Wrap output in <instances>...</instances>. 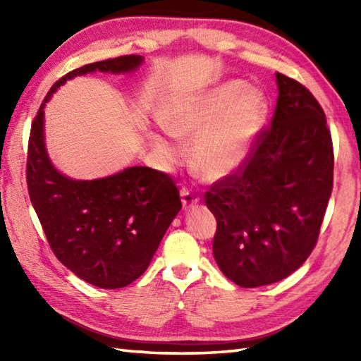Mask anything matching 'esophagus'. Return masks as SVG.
<instances>
[{"label": "esophagus", "instance_id": "1", "mask_svg": "<svg viewBox=\"0 0 361 361\" xmlns=\"http://www.w3.org/2000/svg\"><path fill=\"white\" fill-rule=\"evenodd\" d=\"M200 200V197L194 194L192 190L188 188H181V202H183V208L185 209H192L194 206Z\"/></svg>", "mask_w": 361, "mask_h": 361}]
</instances>
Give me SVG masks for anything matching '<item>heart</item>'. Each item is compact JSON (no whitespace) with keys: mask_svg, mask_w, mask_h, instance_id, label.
Wrapping results in <instances>:
<instances>
[{"mask_svg":"<svg viewBox=\"0 0 361 361\" xmlns=\"http://www.w3.org/2000/svg\"><path fill=\"white\" fill-rule=\"evenodd\" d=\"M268 116L262 91L248 88L243 80H229L192 99L167 114L164 126L176 137H195L192 163L203 178L220 180L240 169ZM157 147L169 161L181 152L155 137Z\"/></svg>","mask_w":361,"mask_h":361,"instance_id":"heart-1","label":"heart"}]
</instances>
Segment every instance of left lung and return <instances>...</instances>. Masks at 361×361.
<instances>
[{
    "mask_svg": "<svg viewBox=\"0 0 361 361\" xmlns=\"http://www.w3.org/2000/svg\"><path fill=\"white\" fill-rule=\"evenodd\" d=\"M278 104L248 159L204 194L217 220L212 252L228 279L255 288L286 279L315 248L334 186L326 114L298 80L276 73Z\"/></svg>",
    "mask_w": 361,
    "mask_h": 361,
    "instance_id": "obj_1",
    "label": "left lung"
}]
</instances>
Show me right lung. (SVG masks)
Instances as JSON below:
<instances>
[{
	"instance_id": "obj_1",
	"label": "right lung",
	"mask_w": 361,
	"mask_h": 361,
	"mask_svg": "<svg viewBox=\"0 0 361 361\" xmlns=\"http://www.w3.org/2000/svg\"><path fill=\"white\" fill-rule=\"evenodd\" d=\"M141 56L83 65L51 87L30 126L26 180L30 202L56 257L68 270L101 288H121L147 270L158 245L181 209L171 175L128 167L99 180H71L51 164L43 136V109L52 93L75 75L130 73Z\"/></svg>"
}]
</instances>
